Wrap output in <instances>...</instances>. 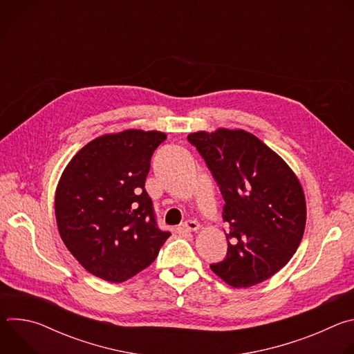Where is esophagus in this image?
Returning a JSON list of instances; mask_svg holds the SVG:
<instances>
[{"label":"esophagus","instance_id":"1","mask_svg":"<svg viewBox=\"0 0 354 354\" xmlns=\"http://www.w3.org/2000/svg\"><path fill=\"white\" fill-rule=\"evenodd\" d=\"M200 228V224L193 221V220H187L185 221L182 225H180V230L182 231H186V232H190V231H197Z\"/></svg>","mask_w":354,"mask_h":354}]
</instances>
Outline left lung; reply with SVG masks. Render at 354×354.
Returning <instances> with one entry per match:
<instances>
[{
	"mask_svg": "<svg viewBox=\"0 0 354 354\" xmlns=\"http://www.w3.org/2000/svg\"><path fill=\"white\" fill-rule=\"evenodd\" d=\"M187 141L203 157L223 198L228 249L212 270L232 287H250L277 273L304 235L307 206L290 167L245 130L197 131Z\"/></svg>",
	"mask_w": 354,
	"mask_h": 354,
	"instance_id": "8db88e82",
	"label": "left lung"
}]
</instances>
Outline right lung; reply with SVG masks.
Instances as JSON below:
<instances>
[{"instance_id": "right-lung-1", "label": "right lung", "mask_w": 354, "mask_h": 354, "mask_svg": "<svg viewBox=\"0 0 354 354\" xmlns=\"http://www.w3.org/2000/svg\"><path fill=\"white\" fill-rule=\"evenodd\" d=\"M161 131L100 136L73 157L56 190L60 236L91 274L122 283L158 257L169 231L158 228L145 179Z\"/></svg>"}]
</instances>
